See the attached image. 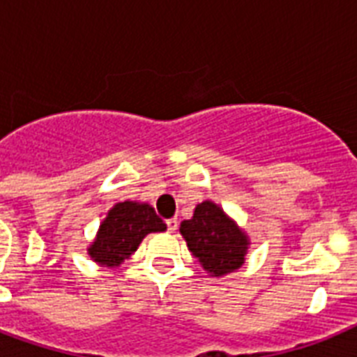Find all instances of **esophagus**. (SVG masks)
<instances>
[{
	"instance_id": "1",
	"label": "esophagus",
	"mask_w": 357,
	"mask_h": 357,
	"mask_svg": "<svg viewBox=\"0 0 357 357\" xmlns=\"http://www.w3.org/2000/svg\"><path fill=\"white\" fill-rule=\"evenodd\" d=\"M167 229L170 234H174L178 229V218H168L167 220Z\"/></svg>"
}]
</instances>
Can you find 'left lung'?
I'll return each instance as SVG.
<instances>
[{"label": "left lung", "mask_w": 357, "mask_h": 357, "mask_svg": "<svg viewBox=\"0 0 357 357\" xmlns=\"http://www.w3.org/2000/svg\"><path fill=\"white\" fill-rule=\"evenodd\" d=\"M179 231L192 255L215 276L237 271L244 263L248 238L213 202L196 206L195 217L183 220Z\"/></svg>", "instance_id": "1"}]
</instances>
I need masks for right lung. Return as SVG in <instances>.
<instances>
[{"instance_id": "add662e5", "label": "right lung", "mask_w": 357, "mask_h": 357, "mask_svg": "<svg viewBox=\"0 0 357 357\" xmlns=\"http://www.w3.org/2000/svg\"><path fill=\"white\" fill-rule=\"evenodd\" d=\"M165 229L167 224L157 217L151 206L120 202L102 222L89 254L100 265L116 266L139 248L146 235Z\"/></svg>"}]
</instances>
